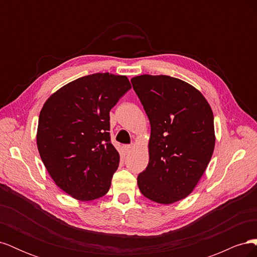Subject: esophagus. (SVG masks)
<instances>
[{
    "label": "esophagus",
    "mask_w": 257,
    "mask_h": 257,
    "mask_svg": "<svg viewBox=\"0 0 257 257\" xmlns=\"http://www.w3.org/2000/svg\"><path fill=\"white\" fill-rule=\"evenodd\" d=\"M133 148H134L133 145H125V146H123V150H124V152H125V153H130L131 150L133 149Z\"/></svg>",
    "instance_id": "1"
}]
</instances>
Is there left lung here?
<instances>
[{"instance_id": "1", "label": "left lung", "mask_w": 257, "mask_h": 257, "mask_svg": "<svg viewBox=\"0 0 257 257\" xmlns=\"http://www.w3.org/2000/svg\"><path fill=\"white\" fill-rule=\"evenodd\" d=\"M149 118V163L138 175L142 194L169 205L189 196L211 160L215 145L213 112L190 83L166 75L131 80Z\"/></svg>"}]
</instances>
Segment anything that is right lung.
Instances as JSON below:
<instances>
[{
    "mask_svg": "<svg viewBox=\"0 0 257 257\" xmlns=\"http://www.w3.org/2000/svg\"><path fill=\"white\" fill-rule=\"evenodd\" d=\"M126 76L97 73L65 84L46 100L36 144L61 190L81 201L109 191L120 155L110 143L109 111L131 89Z\"/></svg>",
    "mask_w": 257,
    "mask_h": 257,
    "instance_id": "obj_1",
    "label": "right lung"
}]
</instances>
